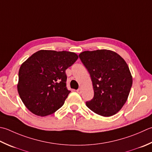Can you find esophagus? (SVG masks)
Segmentation results:
<instances>
[{"mask_svg":"<svg viewBox=\"0 0 152 152\" xmlns=\"http://www.w3.org/2000/svg\"><path fill=\"white\" fill-rule=\"evenodd\" d=\"M76 91H77V93L81 94V89H78V90H76Z\"/></svg>","mask_w":152,"mask_h":152,"instance_id":"1","label":"esophagus"}]
</instances>
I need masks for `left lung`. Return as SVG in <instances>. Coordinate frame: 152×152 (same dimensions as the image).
<instances>
[{
  "label": "left lung",
  "instance_id": "8db88e82",
  "mask_svg": "<svg viewBox=\"0 0 152 152\" xmlns=\"http://www.w3.org/2000/svg\"><path fill=\"white\" fill-rule=\"evenodd\" d=\"M90 74L94 96L88 107L103 117H111L123 107L132 85V77L125 61L113 50H86L79 55Z\"/></svg>",
  "mask_w": 152,
  "mask_h": 152
}]
</instances>
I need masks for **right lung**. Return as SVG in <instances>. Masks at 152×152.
I'll return each instance as SVG.
<instances>
[{
    "instance_id": "1",
    "label": "right lung",
    "mask_w": 152,
    "mask_h": 152,
    "mask_svg": "<svg viewBox=\"0 0 152 152\" xmlns=\"http://www.w3.org/2000/svg\"><path fill=\"white\" fill-rule=\"evenodd\" d=\"M78 58L69 51L40 50L21 65L17 88L25 106L32 113L45 117L64 105L70 91L66 70Z\"/></svg>"
}]
</instances>
